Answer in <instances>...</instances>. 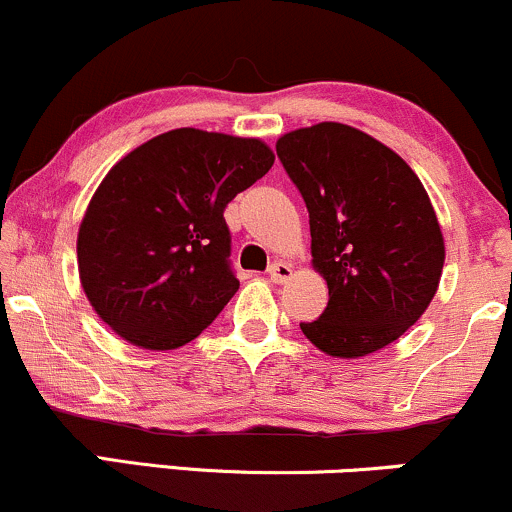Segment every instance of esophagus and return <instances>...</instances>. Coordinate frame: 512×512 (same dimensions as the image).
<instances>
[{
	"instance_id": "esophagus-1",
	"label": "esophagus",
	"mask_w": 512,
	"mask_h": 512,
	"mask_svg": "<svg viewBox=\"0 0 512 512\" xmlns=\"http://www.w3.org/2000/svg\"><path fill=\"white\" fill-rule=\"evenodd\" d=\"M290 275H292V266H287L283 261L271 263V266H268V278H271V283H285V280H290Z\"/></svg>"
}]
</instances>
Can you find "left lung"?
Segmentation results:
<instances>
[{
	"label": "left lung",
	"mask_w": 512,
	"mask_h": 512,
	"mask_svg": "<svg viewBox=\"0 0 512 512\" xmlns=\"http://www.w3.org/2000/svg\"><path fill=\"white\" fill-rule=\"evenodd\" d=\"M275 152L307 205L312 266L329 285L324 314L302 333L333 358L394 343L428 309L445 263L421 179L394 149L343 123L285 132Z\"/></svg>",
	"instance_id": "8db88e82"
}]
</instances>
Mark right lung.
Listing matches in <instances>:
<instances>
[{"mask_svg":"<svg viewBox=\"0 0 512 512\" xmlns=\"http://www.w3.org/2000/svg\"><path fill=\"white\" fill-rule=\"evenodd\" d=\"M275 154L256 137L169 130L113 166L77 234L86 300L123 341L186 346L239 290L225 208L268 174Z\"/></svg>","mask_w":512,"mask_h":512,"instance_id":"right-lung-1","label":"right lung"}]
</instances>
